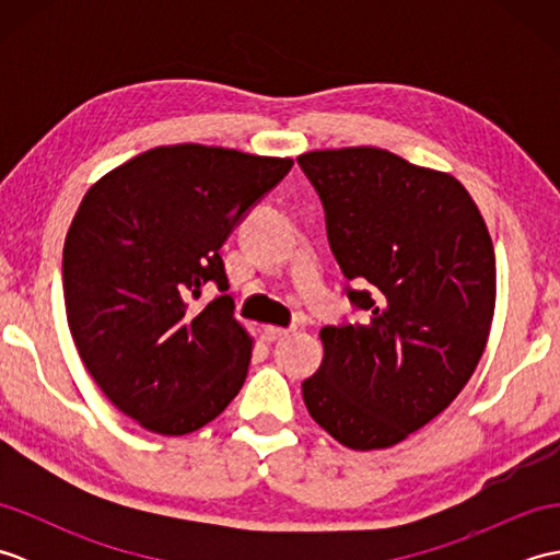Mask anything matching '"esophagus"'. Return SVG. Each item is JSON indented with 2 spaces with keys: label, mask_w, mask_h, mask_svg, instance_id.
Masks as SVG:
<instances>
[{
  "label": "esophagus",
  "mask_w": 560,
  "mask_h": 560,
  "mask_svg": "<svg viewBox=\"0 0 560 560\" xmlns=\"http://www.w3.org/2000/svg\"><path fill=\"white\" fill-rule=\"evenodd\" d=\"M293 329H287V327H273V325H267L265 329H261V337H265V341H277V339H283L289 337Z\"/></svg>",
  "instance_id": "obj_1"
}]
</instances>
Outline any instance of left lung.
<instances>
[{
	"label": "left lung",
	"mask_w": 560,
	"mask_h": 560,
	"mask_svg": "<svg viewBox=\"0 0 560 560\" xmlns=\"http://www.w3.org/2000/svg\"><path fill=\"white\" fill-rule=\"evenodd\" d=\"M325 207L347 299L368 323L323 327L303 383L315 423L383 450L433 421L477 371L495 307L489 229L459 180L375 147L299 156Z\"/></svg>",
	"instance_id": "8db88e82"
}]
</instances>
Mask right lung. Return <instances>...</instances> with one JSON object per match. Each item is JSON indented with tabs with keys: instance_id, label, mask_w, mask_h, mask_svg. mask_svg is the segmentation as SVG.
<instances>
[{
	"instance_id": "add662e5",
	"label": "right lung",
	"mask_w": 560,
	"mask_h": 560,
	"mask_svg": "<svg viewBox=\"0 0 560 560\" xmlns=\"http://www.w3.org/2000/svg\"><path fill=\"white\" fill-rule=\"evenodd\" d=\"M291 159L177 144L139 153L81 199L62 281L83 365L151 433L185 435L241 392L253 339L233 317L221 245ZM207 282L222 295L197 314Z\"/></svg>"
}]
</instances>
